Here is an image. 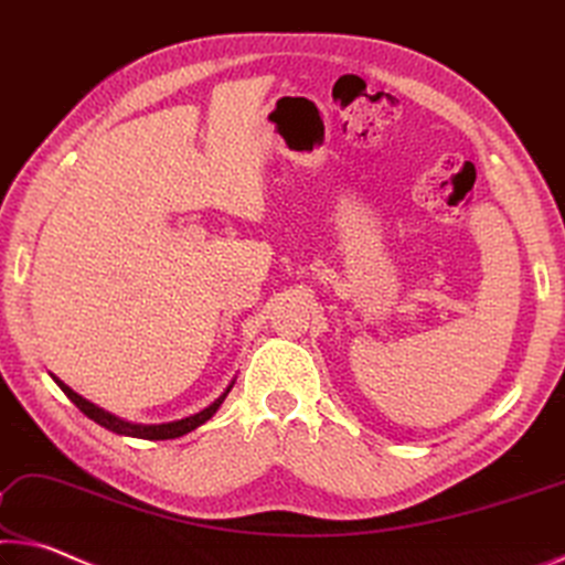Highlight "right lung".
Wrapping results in <instances>:
<instances>
[{
	"mask_svg": "<svg viewBox=\"0 0 565 565\" xmlns=\"http://www.w3.org/2000/svg\"><path fill=\"white\" fill-rule=\"evenodd\" d=\"M52 377H54V375H52ZM54 383H57V385L62 387V393L67 395L70 401H72L74 405H77V408H79L82 413H85L89 420L99 423L102 428L113 430V433H117V436L142 438V440H170V438H180V436H184V433H190V430L200 428L202 423H207V420L212 418V415L217 413V408L222 405V401H225L227 393L233 391V385H235V381L230 383V385L225 387V393H222L215 403L207 405L205 411H200V413H195V415H190V418L172 420V423H160V425H142V423H127V420H122V418H117V415H113V413H107V411L97 408L95 403L85 401V397L74 393L70 385H64V383L60 381V377H54Z\"/></svg>",
	"mask_w": 565,
	"mask_h": 565,
	"instance_id": "1",
	"label": "right lung"
}]
</instances>
